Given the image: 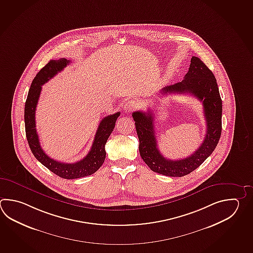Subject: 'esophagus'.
Listing matches in <instances>:
<instances>
[{"instance_id":"34e87169","label":"esophagus","mask_w":253,"mask_h":253,"mask_svg":"<svg viewBox=\"0 0 253 253\" xmlns=\"http://www.w3.org/2000/svg\"><path fill=\"white\" fill-rule=\"evenodd\" d=\"M136 107H137V103H136V102L133 101V100H130V101L126 102V103L124 104V111H125L126 113H129V112L133 111Z\"/></svg>"}]
</instances>
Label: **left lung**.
<instances>
[{"label": "left lung", "instance_id": "8db88e82", "mask_svg": "<svg viewBox=\"0 0 253 253\" xmlns=\"http://www.w3.org/2000/svg\"><path fill=\"white\" fill-rule=\"evenodd\" d=\"M167 93H190L201 101L207 122V134L193 154L181 160H168L158 149L155 135L154 116L149 110L132 114L139 140V154L150 169L168 176H184L196 169L216 148L222 132V99L216 79L198 57L191 58L190 67L184 80L161 90Z\"/></svg>", "mask_w": 253, "mask_h": 253}]
</instances>
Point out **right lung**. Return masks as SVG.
Returning a JSON list of instances; mask_svg holds the SVG:
<instances>
[{
	"label": "right lung",
	"mask_w": 253,
	"mask_h": 253,
	"mask_svg": "<svg viewBox=\"0 0 253 253\" xmlns=\"http://www.w3.org/2000/svg\"><path fill=\"white\" fill-rule=\"evenodd\" d=\"M70 63V60L60 58L58 60H50L45 67L41 69L31 83L28 93L25 109L24 122L28 143L31 152L42 165L52 171L54 174L66 179H75L93 174L98 170L105 160V144L109 136L113 132L116 120L120 116V112L111 114L101 121L98 129L94 136L93 145L88 154L76 163H63L53 160L44 152L40 143L39 135L37 133L35 112L37 104L42 92V85L54 78L57 73L61 72Z\"/></svg>",
	"instance_id": "add662e5"
}]
</instances>
